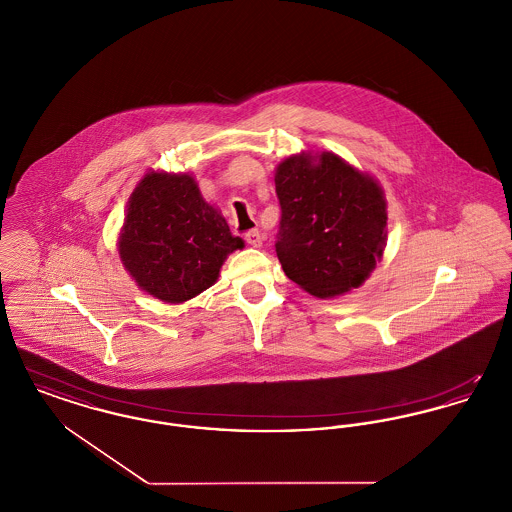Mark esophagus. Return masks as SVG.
I'll return each mask as SVG.
<instances>
[{
  "label": "esophagus",
  "instance_id": "34e87169",
  "mask_svg": "<svg viewBox=\"0 0 512 512\" xmlns=\"http://www.w3.org/2000/svg\"><path fill=\"white\" fill-rule=\"evenodd\" d=\"M263 234L259 232V230H249V232H245V242L251 245V247H261L263 244Z\"/></svg>",
  "mask_w": 512,
  "mask_h": 512
}]
</instances>
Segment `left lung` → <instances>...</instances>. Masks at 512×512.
I'll return each mask as SVG.
<instances>
[{
  "label": "left lung",
  "mask_w": 512,
  "mask_h": 512,
  "mask_svg": "<svg viewBox=\"0 0 512 512\" xmlns=\"http://www.w3.org/2000/svg\"><path fill=\"white\" fill-rule=\"evenodd\" d=\"M274 184L282 209L276 255L286 276L320 299L359 288L388 238L380 184L330 151L284 159Z\"/></svg>",
  "instance_id": "obj_1"
}]
</instances>
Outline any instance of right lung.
I'll list each match as a JSON object with an SVG mask.
<instances>
[{"label": "right lung", "instance_id": "add662e5", "mask_svg": "<svg viewBox=\"0 0 512 512\" xmlns=\"http://www.w3.org/2000/svg\"><path fill=\"white\" fill-rule=\"evenodd\" d=\"M244 247L190 174L147 172L128 199L122 265L144 292L182 303L211 288L226 257Z\"/></svg>", "mask_w": 512, "mask_h": 512}]
</instances>
